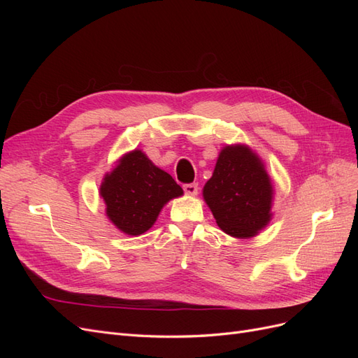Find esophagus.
Returning <instances> with one entry per match:
<instances>
[{
	"mask_svg": "<svg viewBox=\"0 0 358 358\" xmlns=\"http://www.w3.org/2000/svg\"><path fill=\"white\" fill-rule=\"evenodd\" d=\"M183 191H185L188 196H197L199 185L197 183H187V185H183Z\"/></svg>",
	"mask_w": 358,
	"mask_h": 358,
	"instance_id": "esophagus-1",
	"label": "esophagus"
}]
</instances>
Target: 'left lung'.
I'll list each match as a JSON object with an SVG mask.
<instances>
[{
  "mask_svg": "<svg viewBox=\"0 0 358 358\" xmlns=\"http://www.w3.org/2000/svg\"><path fill=\"white\" fill-rule=\"evenodd\" d=\"M273 182L263 159L248 145H225L203 199L220 229L236 239H251L272 221Z\"/></svg>",
  "mask_w": 358,
  "mask_h": 358,
  "instance_id": "8db88e82",
  "label": "left lung"
}]
</instances>
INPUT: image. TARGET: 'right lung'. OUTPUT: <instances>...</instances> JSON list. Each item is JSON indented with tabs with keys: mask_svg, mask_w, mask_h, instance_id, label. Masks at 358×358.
Wrapping results in <instances>:
<instances>
[{
	"mask_svg": "<svg viewBox=\"0 0 358 358\" xmlns=\"http://www.w3.org/2000/svg\"><path fill=\"white\" fill-rule=\"evenodd\" d=\"M180 196L183 189L175 179L140 149L129 150L119 158L104 175L100 187L107 218L127 236L146 233L155 224L161 209Z\"/></svg>",
	"mask_w": 358,
	"mask_h": 358,
	"instance_id": "obj_1",
	"label": "right lung"
}]
</instances>
